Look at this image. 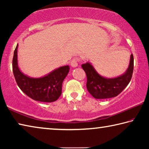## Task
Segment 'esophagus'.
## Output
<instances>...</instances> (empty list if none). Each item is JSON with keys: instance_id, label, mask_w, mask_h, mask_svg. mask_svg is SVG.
Segmentation results:
<instances>
[{"instance_id": "esophagus-1", "label": "esophagus", "mask_w": 149, "mask_h": 149, "mask_svg": "<svg viewBox=\"0 0 149 149\" xmlns=\"http://www.w3.org/2000/svg\"><path fill=\"white\" fill-rule=\"evenodd\" d=\"M78 62H79V60H78V58H74L73 59L72 61H71V63H70V64H71L72 67H77L78 65Z\"/></svg>"}]
</instances>
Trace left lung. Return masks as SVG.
<instances>
[{
	"label": "left lung",
	"mask_w": 149,
	"mask_h": 149,
	"mask_svg": "<svg viewBox=\"0 0 149 149\" xmlns=\"http://www.w3.org/2000/svg\"><path fill=\"white\" fill-rule=\"evenodd\" d=\"M133 56L131 54L129 67L124 74L118 77L107 79L95 71L89 63L81 65L87 75V89L93 97L97 99H104L118 96L127 87L132 79L133 72Z\"/></svg>",
	"instance_id": "left-lung-1"
}]
</instances>
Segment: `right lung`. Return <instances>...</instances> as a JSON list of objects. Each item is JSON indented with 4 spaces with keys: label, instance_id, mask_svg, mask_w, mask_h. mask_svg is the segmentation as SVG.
<instances>
[{
    "label": "right lung",
    "instance_id": "right-lung-1",
    "mask_svg": "<svg viewBox=\"0 0 149 149\" xmlns=\"http://www.w3.org/2000/svg\"><path fill=\"white\" fill-rule=\"evenodd\" d=\"M17 45L14 52L12 70L19 89L37 101L52 102L56 100L62 94V82L69 72L68 65L60 67L42 77H29L22 74L17 66Z\"/></svg>",
    "mask_w": 149,
    "mask_h": 149
}]
</instances>
